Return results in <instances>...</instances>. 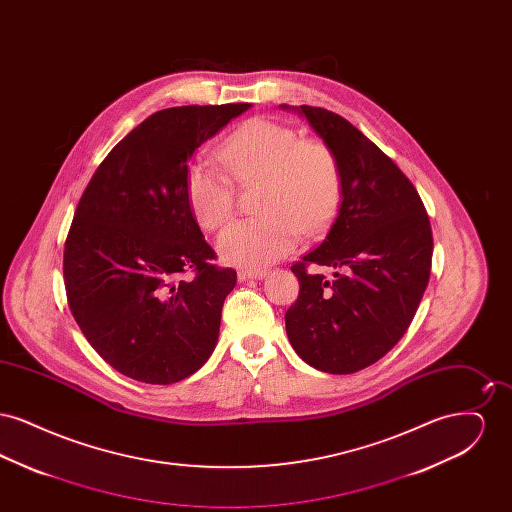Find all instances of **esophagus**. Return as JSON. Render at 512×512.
<instances>
[{
	"mask_svg": "<svg viewBox=\"0 0 512 512\" xmlns=\"http://www.w3.org/2000/svg\"><path fill=\"white\" fill-rule=\"evenodd\" d=\"M267 276V270L263 268H257V270H240L238 272V280L244 282V280H261Z\"/></svg>",
	"mask_w": 512,
	"mask_h": 512,
	"instance_id": "1",
	"label": "esophagus"
}]
</instances>
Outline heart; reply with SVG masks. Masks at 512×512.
<instances>
[{"label": "heart", "mask_w": 512, "mask_h": 512, "mask_svg": "<svg viewBox=\"0 0 512 512\" xmlns=\"http://www.w3.org/2000/svg\"><path fill=\"white\" fill-rule=\"evenodd\" d=\"M219 157L228 175L209 163L186 171V197L201 228L217 230L234 217L232 180L242 186L259 182L255 207L261 215L220 234V257L230 265L267 267L292 251L301 232L320 234L338 211L340 157L326 142L301 138L288 124L251 119L224 140Z\"/></svg>", "instance_id": "b5f03b06"}]
</instances>
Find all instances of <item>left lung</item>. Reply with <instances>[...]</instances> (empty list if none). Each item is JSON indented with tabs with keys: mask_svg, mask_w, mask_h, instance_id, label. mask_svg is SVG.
I'll list each match as a JSON object with an SVG mask.
<instances>
[{
	"mask_svg": "<svg viewBox=\"0 0 512 512\" xmlns=\"http://www.w3.org/2000/svg\"><path fill=\"white\" fill-rule=\"evenodd\" d=\"M295 111L340 157L343 192L322 244L293 263L299 295L286 332L305 363L351 374L380 361L413 322L430 280L432 226L413 182L359 128L322 107Z\"/></svg>",
	"mask_w": 512,
	"mask_h": 512,
	"instance_id": "8db88e82",
	"label": "left lung"
}]
</instances>
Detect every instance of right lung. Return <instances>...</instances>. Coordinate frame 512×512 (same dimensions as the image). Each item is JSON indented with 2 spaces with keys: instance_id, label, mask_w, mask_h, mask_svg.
<instances>
[{
  "instance_id": "1",
  "label": "right lung",
  "mask_w": 512,
  "mask_h": 512,
  "mask_svg": "<svg viewBox=\"0 0 512 512\" xmlns=\"http://www.w3.org/2000/svg\"><path fill=\"white\" fill-rule=\"evenodd\" d=\"M251 103L153 113L109 151L63 251L69 309L99 357L146 384L199 370L219 340L236 270L213 263L186 197L188 159Z\"/></svg>"
}]
</instances>
